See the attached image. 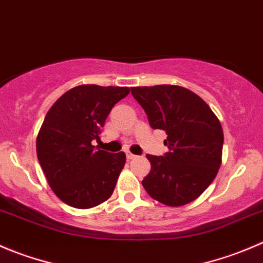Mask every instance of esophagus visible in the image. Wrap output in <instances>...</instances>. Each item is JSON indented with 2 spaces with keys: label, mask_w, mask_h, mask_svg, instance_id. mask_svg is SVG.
I'll return each instance as SVG.
<instances>
[{
  "label": "esophagus",
  "mask_w": 263,
  "mask_h": 263,
  "mask_svg": "<svg viewBox=\"0 0 263 263\" xmlns=\"http://www.w3.org/2000/svg\"><path fill=\"white\" fill-rule=\"evenodd\" d=\"M126 157H127V159L131 160V159H135V158H136V155L132 154V153H129V152H127L126 153Z\"/></svg>",
  "instance_id": "obj_1"
}]
</instances>
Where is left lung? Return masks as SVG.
Segmentation results:
<instances>
[{"mask_svg": "<svg viewBox=\"0 0 263 263\" xmlns=\"http://www.w3.org/2000/svg\"><path fill=\"white\" fill-rule=\"evenodd\" d=\"M153 129L167 134L168 152L147 154L152 170L142 186L170 207L195 200L215 180L221 165L223 132L220 121L196 93L180 86L132 87Z\"/></svg>", "mask_w": 263, "mask_h": 263, "instance_id": "obj_1", "label": "left lung"}]
</instances>
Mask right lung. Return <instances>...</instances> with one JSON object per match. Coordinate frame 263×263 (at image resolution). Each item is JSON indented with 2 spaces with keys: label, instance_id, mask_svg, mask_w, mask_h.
Segmentation results:
<instances>
[{
  "label": "right lung",
  "instance_id": "right-lung-1",
  "mask_svg": "<svg viewBox=\"0 0 263 263\" xmlns=\"http://www.w3.org/2000/svg\"><path fill=\"white\" fill-rule=\"evenodd\" d=\"M128 87L83 85L72 88L47 111L37 136V157L53 193L80 210L96 207L113 194L126 154L93 146L111 108Z\"/></svg>",
  "mask_w": 263,
  "mask_h": 263
}]
</instances>
